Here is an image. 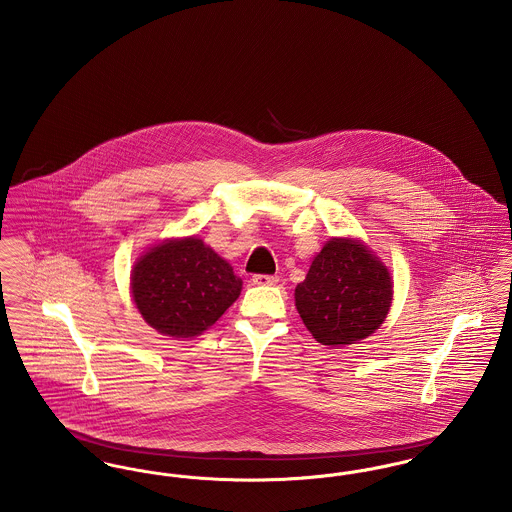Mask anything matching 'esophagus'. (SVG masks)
Returning <instances> with one entry per match:
<instances>
[{"label": "esophagus", "instance_id": "1", "mask_svg": "<svg viewBox=\"0 0 512 512\" xmlns=\"http://www.w3.org/2000/svg\"><path fill=\"white\" fill-rule=\"evenodd\" d=\"M251 280H253L255 286H274V284H278V276H270V274H255Z\"/></svg>", "mask_w": 512, "mask_h": 512}]
</instances>
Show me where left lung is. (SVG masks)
<instances>
[{
  "label": "left lung",
  "mask_w": 512,
  "mask_h": 512,
  "mask_svg": "<svg viewBox=\"0 0 512 512\" xmlns=\"http://www.w3.org/2000/svg\"><path fill=\"white\" fill-rule=\"evenodd\" d=\"M388 267L361 240L332 238L295 288L297 313L313 338L343 347L374 334L388 317Z\"/></svg>",
  "instance_id": "left-lung-1"
}]
</instances>
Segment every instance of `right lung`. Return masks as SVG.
<instances>
[{
  "instance_id": "add662e5",
  "label": "right lung",
  "mask_w": 512,
  "mask_h": 512,
  "mask_svg": "<svg viewBox=\"0 0 512 512\" xmlns=\"http://www.w3.org/2000/svg\"><path fill=\"white\" fill-rule=\"evenodd\" d=\"M130 290L151 328L171 338H194L238 299L242 278L192 236L147 249L132 268Z\"/></svg>"
}]
</instances>
